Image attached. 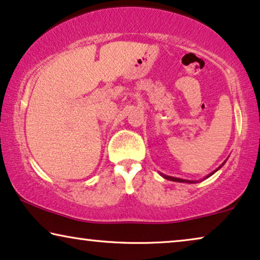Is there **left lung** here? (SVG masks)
<instances>
[{
    "label": "left lung",
    "mask_w": 260,
    "mask_h": 260,
    "mask_svg": "<svg viewBox=\"0 0 260 260\" xmlns=\"http://www.w3.org/2000/svg\"><path fill=\"white\" fill-rule=\"evenodd\" d=\"M223 164H224V162H223ZM223 164H222V165H223ZM222 165H221V166H222ZM221 166H219V168H217L216 170L214 171V172H216L217 170H219V169L221 168ZM214 172H212V174H209L208 176H207V178L210 177V176H212V175L214 174ZM161 176H162V177H164V178H166V179H170V181H174V182H181V183H196L195 181H188V179H182V178H177V177H171V176H166V175H162V174H161Z\"/></svg>",
    "instance_id": "left-lung-1"
}]
</instances>
